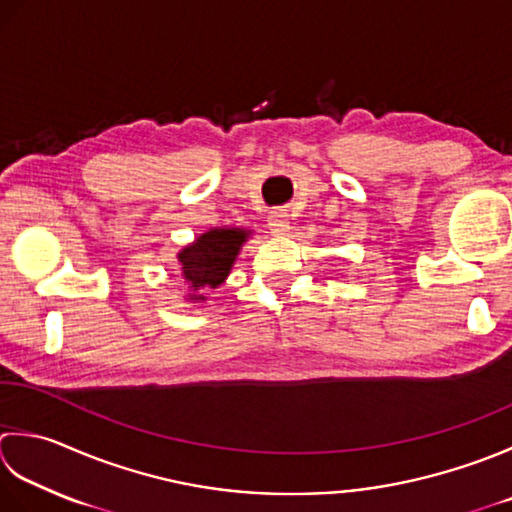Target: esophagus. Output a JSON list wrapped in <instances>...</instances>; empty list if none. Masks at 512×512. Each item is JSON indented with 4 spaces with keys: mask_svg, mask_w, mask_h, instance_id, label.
<instances>
[{
    "mask_svg": "<svg viewBox=\"0 0 512 512\" xmlns=\"http://www.w3.org/2000/svg\"><path fill=\"white\" fill-rule=\"evenodd\" d=\"M268 230L275 237H286L290 233V222L284 210H273L268 217Z\"/></svg>",
    "mask_w": 512,
    "mask_h": 512,
    "instance_id": "obj_1",
    "label": "esophagus"
}]
</instances>
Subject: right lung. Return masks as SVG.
I'll return each instance as SVG.
<instances>
[{"label": "right lung", "instance_id": "obj_1", "mask_svg": "<svg viewBox=\"0 0 512 512\" xmlns=\"http://www.w3.org/2000/svg\"><path fill=\"white\" fill-rule=\"evenodd\" d=\"M248 237L250 230L246 228L215 226L179 250V275L188 288L186 302L204 304L208 299L206 290H215L226 282Z\"/></svg>", "mask_w": 512, "mask_h": 512}]
</instances>
